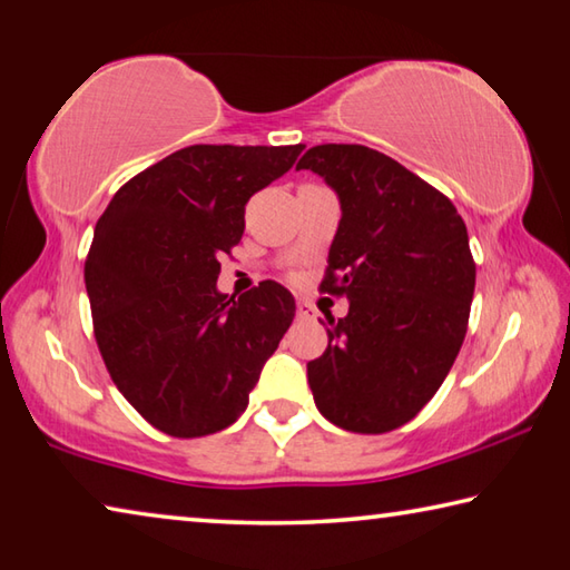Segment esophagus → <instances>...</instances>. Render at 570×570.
<instances>
[{"instance_id": "34e87169", "label": "esophagus", "mask_w": 570, "mask_h": 570, "mask_svg": "<svg viewBox=\"0 0 570 570\" xmlns=\"http://www.w3.org/2000/svg\"><path fill=\"white\" fill-rule=\"evenodd\" d=\"M296 316H302V320H314L316 312H314L312 304L304 302V298H298V302H296Z\"/></svg>"}]
</instances>
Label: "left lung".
Returning <instances> with one entry per match:
<instances>
[{
  "label": "left lung",
  "mask_w": 570,
  "mask_h": 570,
  "mask_svg": "<svg viewBox=\"0 0 570 570\" xmlns=\"http://www.w3.org/2000/svg\"><path fill=\"white\" fill-rule=\"evenodd\" d=\"M336 190L342 220L320 292L350 298L326 316L330 346L306 364L326 420L384 435L428 404L465 340L475 292L468 228L452 200L366 146H314L298 160Z\"/></svg>",
  "instance_id": "left-lung-1"
}]
</instances>
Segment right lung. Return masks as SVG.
Masks as SVG:
<instances>
[{
  "instance_id": "right-lung-1",
  "label": "right lung",
  "mask_w": 570,
  "mask_h": 570,
  "mask_svg": "<svg viewBox=\"0 0 570 570\" xmlns=\"http://www.w3.org/2000/svg\"><path fill=\"white\" fill-rule=\"evenodd\" d=\"M302 150L188 146L132 176L98 218L85 262L95 342L122 397L170 438L234 424L292 326L282 284L228 298L216 278L248 198Z\"/></svg>"
}]
</instances>
